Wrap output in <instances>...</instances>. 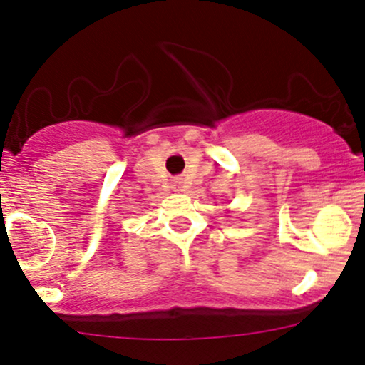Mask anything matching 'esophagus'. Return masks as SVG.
Here are the masks:
<instances>
[{
  "mask_svg": "<svg viewBox=\"0 0 365 365\" xmlns=\"http://www.w3.org/2000/svg\"><path fill=\"white\" fill-rule=\"evenodd\" d=\"M175 188H177V190L178 192H182L183 190V182H182V180H175Z\"/></svg>",
  "mask_w": 365,
  "mask_h": 365,
  "instance_id": "obj_1",
  "label": "esophagus"
}]
</instances>
